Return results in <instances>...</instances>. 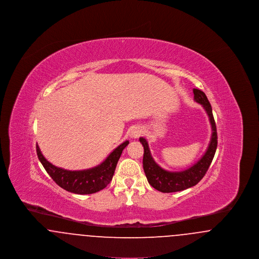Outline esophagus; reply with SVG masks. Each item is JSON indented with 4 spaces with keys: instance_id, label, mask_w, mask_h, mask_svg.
Wrapping results in <instances>:
<instances>
[{
    "instance_id": "obj_1",
    "label": "esophagus",
    "mask_w": 259,
    "mask_h": 259,
    "mask_svg": "<svg viewBox=\"0 0 259 259\" xmlns=\"http://www.w3.org/2000/svg\"><path fill=\"white\" fill-rule=\"evenodd\" d=\"M142 133H143V131H142V129H141V128H139V127H135V128L131 131V134H130V136H131L133 139H136V138H139L140 136L142 135Z\"/></svg>"
}]
</instances>
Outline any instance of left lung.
<instances>
[{
	"instance_id": "8db88e82",
	"label": "left lung",
	"mask_w": 259,
	"mask_h": 259,
	"mask_svg": "<svg viewBox=\"0 0 259 259\" xmlns=\"http://www.w3.org/2000/svg\"><path fill=\"white\" fill-rule=\"evenodd\" d=\"M193 93H194L195 102H197L200 105L203 106V108L205 109V111L209 116V123L211 125V137H210L209 147L207 148L206 152L204 153V155L193 166L189 167L185 171H180V172H169L162 169L152 158L147 140L143 137L140 138V142L144 147L143 166H144L146 177L148 179V184L152 187H154L156 190L164 193L182 191L186 188L197 185L208 171L217 150V147H218L217 126L213 119L209 100L207 98L206 94L199 89L194 88Z\"/></svg>"
}]
</instances>
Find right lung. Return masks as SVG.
Masks as SVG:
<instances>
[{
	"label": "right lung",
	"instance_id": "add662e5",
	"mask_svg": "<svg viewBox=\"0 0 259 259\" xmlns=\"http://www.w3.org/2000/svg\"><path fill=\"white\" fill-rule=\"evenodd\" d=\"M128 144L129 141H125L114 148L100 165L81 171H69L52 165L41 154L37 145V154L44 168L57 185L69 192L83 195L98 192L111 183L116 164L120 158L122 150Z\"/></svg>",
	"mask_w": 259,
	"mask_h": 259
}]
</instances>
